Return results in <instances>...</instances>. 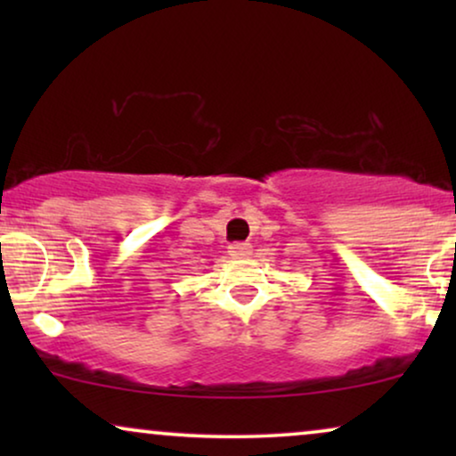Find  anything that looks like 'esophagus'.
Wrapping results in <instances>:
<instances>
[{
  "mask_svg": "<svg viewBox=\"0 0 456 456\" xmlns=\"http://www.w3.org/2000/svg\"><path fill=\"white\" fill-rule=\"evenodd\" d=\"M228 255L230 257H247V255H251V245L248 242H232V245L228 247Z\"/></svg>",
  "mask_w": 456,
  "mask_h": 456,
  "instance_id": "1",
  "label": "esophagus"
}]
</instances>
